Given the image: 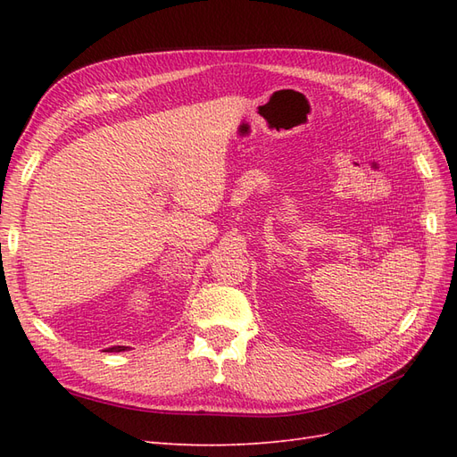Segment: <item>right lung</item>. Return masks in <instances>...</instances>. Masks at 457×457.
<instances>
[{"label": "right lung", "instance_id": "right-lung-1", "mask_svg": "<svg viewBox=\"0 0 457 457\" xmlns=\"http://www.w3.org/2000/svg\"><path fill=\"white\" fill-rule=\"evenodd\" d=\"M128 347H123V345H116V347H108L104 353H121V351H126Z\"/></svg>", "mask_w": 457, "mask_h": 457}]
</instances>
